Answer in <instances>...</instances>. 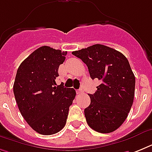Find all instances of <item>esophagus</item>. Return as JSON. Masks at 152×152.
Instances as JSON below:
<instances>
[{
  "instance_id": "esophagus-1",
  "label": "esophagus",
  "mask_w": 152,
  "mask_h": 152,
  "mask_svg": "<svg viewBox=\"0 0 152 152\" xmlns=\"http://www.w3.org/2000/svg\"><path fill=\"white\" fill-rule=\"evenodd\" d=\"M83 89H79L78 91H76V94L77 95H80V94H83Z\"/></svg>"
}]
</instances>
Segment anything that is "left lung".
Listing matches in <instances>:
<instances>
[{
  "instance_id": "obj_1",
  "label": "left lung",
  "mask_w": 152,
  "mask_h": 152,
  "mask_svg": "<svg viewBox=\"0 0 152 152\" xmlns=\"http://www.w3.org/2000/svg\"><path fill=\"white\" fill-rule=\"evenodd\" d=\"M88 66L91 78L102 83L89 95L91 104L84 110L88 125L101 133L118 129L127 118L135 94V76L129 61L119 51L95 44L72 53Z\"/></svg>"
}]
</instances>
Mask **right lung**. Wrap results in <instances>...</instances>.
<instances>
[{"instance_id":"add662e5","label":"right lung","mask_w":152,"mask_h":152,"mask_svg":"<svg viewBox=\"0 0 152 152\" xmlns=\"http://www.w3.org/2000/svg\"><path fill=\"white\" fill-rule=\"evenodd\" d=\"M66 54L67 51L42 46L20 64L16 72L13 92L19 110L28 125L42 135L55 134L64 127L76 97L73 88L55 82Z\"/></svg>"}]
</instances>
